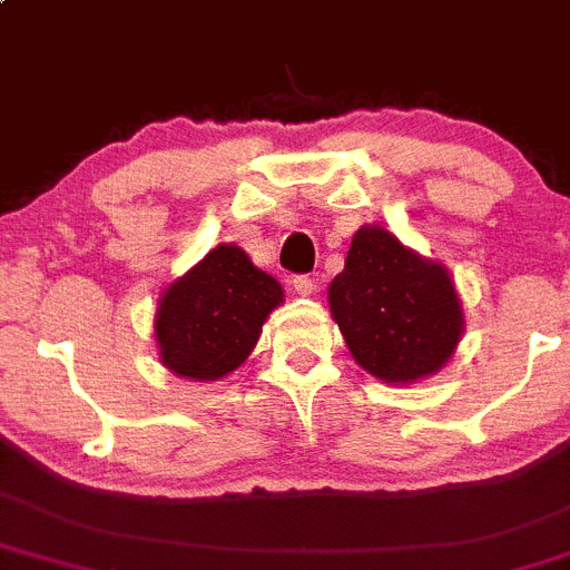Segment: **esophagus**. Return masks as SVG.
Returning a JSON list of instances; mask_svg holds the SVG:
<instances>
[{"instance_id": "1", "label": "esophagus", "mask_w": 570, "mask_h": 570, "mask_svg": "<svg viewBox=\"0 0 570 570\" xmlns=\"http://www.w3.org/2000/svg\"><path fill=\"white\" fill-rule=\"evenodd\" d=\"M293 291L298 293V296H315V291H318V285H315V279L309 277H293Z\"/></svg>"}]
</instances>
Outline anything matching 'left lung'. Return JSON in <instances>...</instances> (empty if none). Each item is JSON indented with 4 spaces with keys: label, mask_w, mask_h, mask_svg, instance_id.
I'll list each match as a JSON object with an SVG mask.
<instances>
[{
    "label": "left lung",
    "mask_w": 570,
    "mask_h": 570,
    "mask_svg": "<svg viewBox=\"0 0 570 570\" xmlns=\"http://www.w3.org/2000/svg\"><path fill=\"white\" fill-rule=\"evenodd\" d=\"M328 309L356 365L386 384H412L453 356L463 309L448 268L425 261L384 227L354 233Z\"/></svg>",
    "instance_id": "8db88e82"
}]
</instances>
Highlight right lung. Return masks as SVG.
Here are the masks:
<instances>
[{
	"mask_svg": "<svg viewBox=\"0 0 570 570\" xmlns=\"http://www.w3.org/2000/svg\"><path fill=\"white\" fill-rule=\"evenodd\" d=\"M283 287L236 244H219L161 293L158 360L175 375L216 381L244 365Z\"/></svg>",
	"mask_w": 570,
	"mask_h": 570,
	"instance_id": "obj_1",
	"label": "right lung"
}]
</instances>
